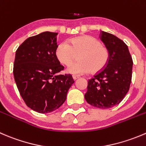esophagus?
Masks as SVG:
<instances>
[{"label":"esophagus","instance_id":"1","mask_svg":"<svg viewBox=\"0 0 146 146\" xmlns=\"http://www.w3.org/2000/svg\"><path fill=\"white\" fill-rule=\"evenodd\" d=\"M79 78L78 76H76V75H73V78L74 79V80H76V79H78Z\"/></svg>","mask_w":146,"mask_h":146}]
</instances>
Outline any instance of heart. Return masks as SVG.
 <instances>
[{
  "label": "heart",
  "mask_w": 146,
  "mask_h": 146,
  "mask_svg": "<svg viewBox=\"0 0 146 146\" xmlns=\"http://www.w3.org/2000/svg\"><path fill=\"white\" fill-rule=\"evenodd\" d=\"M56 58L61 64L68 66L79 55V62L68 68L72 74L80 75L90 70L97 73L103 70L108 62L110 53L106 46L90 35L73 38L59 43L55 50Z\"/></svg>",
  "instance_id": "heart-1"
}]
</instances>
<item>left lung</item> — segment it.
Listing matches in <instances>:
<instances>
[{
    "label": "left lung",
    "instance_id": "left-lung-1",
    "mask_svg": "<svg viewBox=\"0 0 146 146\" xmlns=\"http://www.w3.org/2000/svg\"><path fill=\"white\" fill-rule=\"evenodd\" d=\"M100 38L110 57L106 67L88 80L85 98L94 107L107 109L121 103L129 90L133 62L122 40L104 31Z\"/></svg>",
    "mask_w": 146,
    "mask_h": 146
}]
</instances>
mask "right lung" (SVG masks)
<instances>
[{
    "label": "right lung",
    "mask_w": 146,
    "mask_h": 146,
    "mask_svg": "<svg viewBox=\"0 0 146 146\" xmlns=\"http://www.w3.org/2000/svg\"><path fill=\"white\" fill-rule=\"evenodd\" d=\"M57 33L43 32L27 38L15 52L13 76L28 107L40 113L58 108L74 80L59 74L64 67L56 58Z\"/></svg>",
    "instance_id": "right-lung-1"
}]
</instances>
